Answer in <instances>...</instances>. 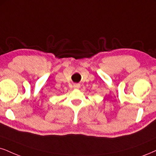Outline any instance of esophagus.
Returning a JSON list of instances; mask_svg holds the SVG:
<instances>
[{
    "instance_id": "esophagus-1",
    "label": "esophagus",
    "mask_w": 156,
    "mask_h": 156,
    "mask_svg": "<svg viewBox=\"0 0 156 156\" xmlns=\"http://www.w3.org/2000/svg\"><path fill=\"white\" fill-rule=\"evenodd\" d=\"M73 87H74V89H79V88L80 87V84H74V85H73Z\"/></svg>"
}]
</instances>
